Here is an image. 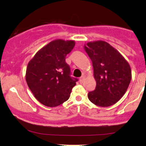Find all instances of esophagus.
Listing matches in <instances>:
<instances>
[{"label":"esophagus","instance_id":"obj_1","mask_svg":"<svg viewBox=\"0 0 146 146\" xmlns=\"http://www.w3.org/2000/svg\"><path fill=\"white\" fill-rule=\"evenodd\" d=\"M84 79H85V76L84 75H82V76L80 78V82L82 83L84 82Z\"/></svg>","mask_w":146,"mask_h":146}]
</instances>
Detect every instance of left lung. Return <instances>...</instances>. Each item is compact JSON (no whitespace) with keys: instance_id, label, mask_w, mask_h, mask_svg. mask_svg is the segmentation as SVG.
Masks as SVG:
<instances>
[{"instance_id":"left-lung-1","label":"left lung","mask_w":146,"mask_h":146,"mask_svg":"<svg viewBox=\"0 0 146 146\" xmlns=\"http://www.w3.org/2000/svg\"><path fill=\"white\" fill-rule=\"evenodd\" d=\"M84 50L93 63L96 87L88 93L93 104L108 107L125 94L132 78L131 68L121 53L105 41L90 42Z\"/></svg>"}]
</instances>
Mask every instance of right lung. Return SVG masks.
Here are the masks:
<instances>
[{
    "mask_svg": "<svg viewBox=\"0 0 146 146\" xmlns=\"http://www.w3.org/2000/svg\"><path fill=\"white\" fill-rule=\"evenodd\" d=\"M73 40L58 39L40 49L28 63L26 81L34 97L43 105L58 106L68 100L78 79L71 78L66 56Z\"/></svg>",
    "mask_w": 146,
    "mask_h": 146,
    "instance_id": "obj_1",
    "label": "right lung"
}]
</instances>
